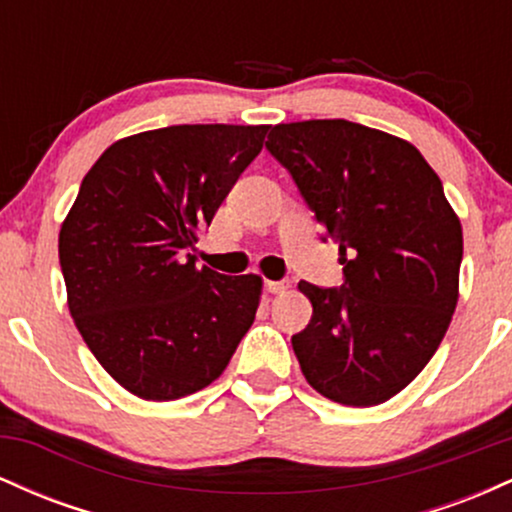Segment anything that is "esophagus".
<instances>
[{
    "instance_id": "esophagus-1",
    "label": "esophagus",
    "mask_w": 512,
    "mask_h": 512,
    "mask_svg": "<svg viewBox=\"0 0 512 512\" xmlns=\"http://www.w3.org/2000/svg\"><path fill=\"white\" fill-rule=\"evenodd\" d=\"M289 289H291V281H289V279L267 281V291H269V293H286Z\"/></svg>"
}]
</instances>
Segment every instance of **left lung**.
<instances>
[{
	"mask_svg": "<svg viewBox=\"0 0 512 512\" xmlns=\"http://www.w3.org/2000/svg\"><path fill=\"white\" fill-rule=\"evenodd\" d=\"M267 149L339 245L342 289H298L313 317L293 354L346 407L402 392L443 342L460 298L462 226L414 144L349 120L274 125Z\"/></svg>",
	"mask_w": 512,
	"mask_h": 512,
	"instance_id": "8db88e82",
	"label": "left lung"
}]
</instances>
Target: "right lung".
<instances>
[{
    "instance_id": "add662e5",
    "label": "right lung",
    "mask_w": 512,
    "mask_h": 512,
    "mask_svg": "<svg viewBox=\"0 0 512 512\" xmlns=\"http://www.w3.org/2000/svg\"><path fill=\"white\" fill-rule=\"evenodd\" d=\"M269 125H173L117 139L60 228L67 305L110 378L149 402L214 383L255 322L262 276L197 267V228Z\"/></svg>"
}]
</instances>
